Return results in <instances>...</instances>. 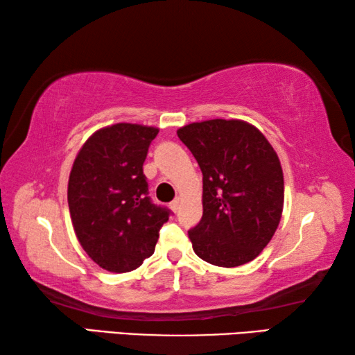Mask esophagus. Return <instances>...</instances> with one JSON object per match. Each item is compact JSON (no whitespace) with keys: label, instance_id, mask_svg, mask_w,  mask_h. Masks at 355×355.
I'll return each mask as SVG.
<instances>
[{"label":"esophagus","instance_id":"34e87169","mask_svg":"<svg viewBox=\"0 0 355 355\" xmlns=\"http://www.w3.org/2000/svg\"><path fill=\"white\" fill-rule=\"evenodd\" d=\"M171 209H172V211H173V213H177V211H178V209H180V199H178V197H177V199H175V200H173V202L171 203Z\"/></svg>","mask_w":355,"mask_h":355}]
</instances>
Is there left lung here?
<instances>
[{
    "instance_id": "left-lung-1",
    "label": "left lung",
    "mask_w": 355,
    "mask_h": 355,
    "mask_svg": "<svg viewBox=\"0 0 355 355\" xmlns=\"http://www.w3.org/2000/svg\"><path fill=\"white\" fill-rule=\"evenodd\" d=\"M203 175V214L188 232L214 266L254 260L271 241L284 209V172L271 144L243 120L213 119L177 131Z\"/></svg>"
}]
</instances>
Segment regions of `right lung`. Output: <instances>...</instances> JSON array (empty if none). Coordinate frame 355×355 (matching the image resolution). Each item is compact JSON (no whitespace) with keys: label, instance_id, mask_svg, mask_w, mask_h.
<instances>
[{"label":"right lung","instance_id":"add662e5","mask_svg":"<svg viewBox=\"0 0 355 355\" xmlns=\"http://www.w3.org/2000/svg\"><path fill=\"white\" fill-rule=\"evenodd\" d=\"M158 128L116 123L84 142L69 178V209L86 254L110 272H130L152 257L171 209L148 197L142 166Z\"/></svg>","mask_w":355,"mask_h":355}]
</instances>
